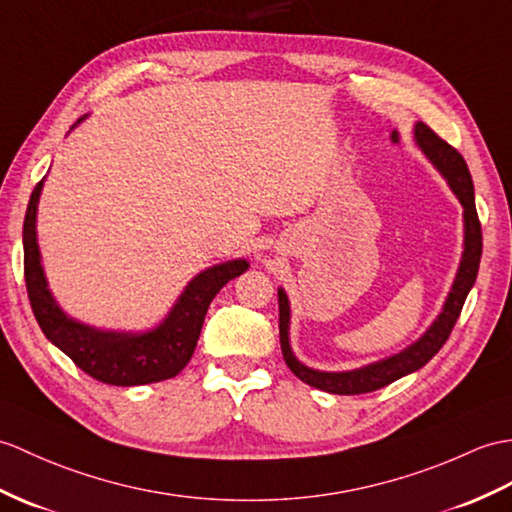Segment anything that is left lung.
<instances>
[{
    "label": "left lung",
    "instance_id": "1",
    "mask_svg": "<svg viewBox=\"0 0 512 512\" xmlns=\"http://www.w3.org/2000/svg\"><path fill=\"white\" fill-rule=\"evenodd\" d=\"M414 139H417L419 148L425 152V157L430 159L436 170L441 172L447 183L460 200L462 209H465V253L460 259L458 275L451 285V292L443 305V312L432 323V327L425 331V334L410 344L408 349H403L397 355H390V358L368 364L362 368H355V371H344V373H323L314 371V368L301 364L294 358L290 349V303L288 296L279 288V338H281V351L283 360L288 364L290 371L301 379V382L310 384L318 390L334 392V395H364V392H373L384 388L392 382H397L399 377L410 375L419 371L421 366L430 362L434 355L441 351L443 344L447 342L451 329H454L456 320L462 312V305L469 290L473 288L475 277H478L480 268V257H482V227L478 220V211H475V196H473V181L465 159L462 154L449 146L445 139L438 137L434 130L417 122L414 126Z\"/></svg>",
    "mask_w": 512,
    "mask_h": 512
}]
</instances>
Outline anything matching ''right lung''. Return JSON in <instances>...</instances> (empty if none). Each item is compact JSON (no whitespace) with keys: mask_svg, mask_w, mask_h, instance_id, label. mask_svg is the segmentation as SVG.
<instances>
[{"mask_svg":"<svg viewBox=\"0 0 512 512\" xmlns=\"http://www.w3.org/2000/svg\"><path fill=\"white\" fill-rule=\"evenodd\" d=\"M87 117V115H85ZM80 117L78 122L85 120ZM43 181L37 183L23 220V275L34 318L45 338L56 344L87 375L111 386H141L178 375L192 360L205 314L222 285L246 272V259L224 261L196 275L163 323L146 334L100 331L71 320L52 292L41 266L37 244V205Z\"/></svg>","mask_w":512,"mask_h":512,"instance_id":"obj_1","label":"right lung"}]
</instances>
